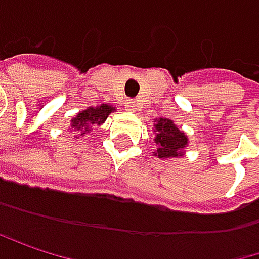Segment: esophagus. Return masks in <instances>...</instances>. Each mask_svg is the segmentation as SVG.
<instances>
[{
  "instance_id": "esophagus-1",
  "label": "esophagus",
  "mask_w": 259,
  "mask_h": 259,
  "mask_svg": "<svg viewBox=\"0 0 259 259\" xmlns=\"http://www.w3.org/2000/svg\"><path fill=\"white\" fill-rule=\"evenodd\" d=\"M125 109H127V110H131V112H135L137 106H135V103H132V101H127V103H125Z\"/></svg>"
}]
</instances>
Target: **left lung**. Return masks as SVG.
<instances>
[{
  "instance_id": "obj_1",
  "label": "left lung",
  "mask_w": 259,
  "mask_h": 259,
  "mask_svg": "<svg viewBox=\"0 0 259 259\" xmlns=\"http://www.w3.org/2000/svg\"><path fill=\"white\" fill-rule=\"evenodd\" d=\"M153 134L156 149L152 152L159 159L181 158L186 155L184 149L189 146V137L178 128L169 118H156L153 121Z\"/></svg>"
}]
</instances>
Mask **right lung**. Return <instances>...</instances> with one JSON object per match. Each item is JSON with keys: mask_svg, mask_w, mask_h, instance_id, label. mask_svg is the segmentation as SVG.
<instances>
[{"mask_svg": "<svg viewBox=\"0 0 259 259\" xmlns=\"http://www.w3.org/2000/svg\"><path fill=\"white\" fill-rule=\"evenodd\" d=\"M113 112H116V109L112 104H100L97 107H87V109L78 112L70 119L69 131L78 132V137H75V138L84 137L92 131L94 125H101L107 119V116Z\"/></svg>", "mask_w": 259, "mask_h": 259, "instance_id": "obj_1", "label": "right lung"}]
</instances>
